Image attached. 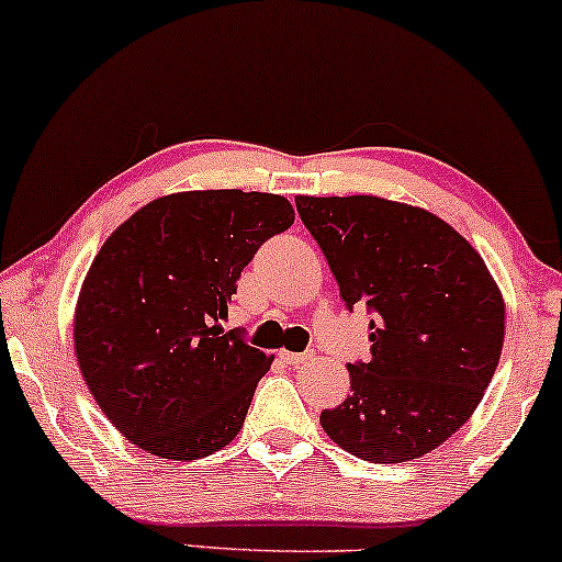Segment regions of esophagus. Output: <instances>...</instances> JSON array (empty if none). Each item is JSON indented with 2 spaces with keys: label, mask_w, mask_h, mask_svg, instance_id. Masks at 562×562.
Masks as SVG:
<instances>
[{
  "label": "esophagus",
  "mask_w": 562,
  "mask_h": 562,
  "mask_svg": "<svg viewBox=\"0 0 562 562\" xmlns=\"http://www.w3.org/2000/svg\"><path fill=\"white\" fill-rule=\"evenodd\" d=\"M280 358L290 366H303V363H311V360L316 358V352L314 350H305V352H285V350H282Z\"/></svg>",
  "instance_id": "obj_1"
}]
</instances>
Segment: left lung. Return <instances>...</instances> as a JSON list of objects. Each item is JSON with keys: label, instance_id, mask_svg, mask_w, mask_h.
<instances>
[{"label": "left lung", "instance_id": "8db88e82", "mask_svg": "<svg viewBox=\"0 0 562 562\" xmlns=\"http://www.w3.org/2000/svg\"><path fill=\"white\" fill-rule=\"evenodd\" d=\"M347 308L368 305L371 358L322 428L352 457L396 464L449 440L477 409L503 350L506 303L446 220L383 196H295Z\"/></svg>", "mask_w": 562, "mask_h": 562}]
</instances>
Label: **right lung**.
<instances>
[{"mask_svg":"<svg viewBox=\"0 0 562 562\" xmlns=\"http://www.w3.org/2000/svg\"><path fill=\"white\" fill-rule=\"evenodd\" d=\"M293 223L280 194L179 191L105 238L77 297L75 355L126 440L191 461L238 436L272 358L220 318L259 246Z\"/></svg>","mask_w":562,"mask_h":562,"instance_id":"1","label":"right lung"}]
</instances>
